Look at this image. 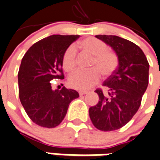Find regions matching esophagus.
Masks as SVG:
<instances>
[{
    "label": "esophagus",
    "mask_w": 160,
    "mask_h": 160,
    "mask_svg": "<svg viewBox=\"0 0 160 160\" xmlns=\"http://www.w3.org/2000/svg\"><path fill=\"white\" fill-rule=\"evenodd\" d=\"M87 91H80V92H79V94L80 95H84V94H86L87 93Z\"/></svg>",
    "instance_id": "34e87169"
}]
</instances>
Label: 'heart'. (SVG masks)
Segmentation results:
<instances>
[{
	"label": "heart",
	"instance_id": "1",
	"mask_svg": "<svg viewBox=\"0 0 160 160\" xmlns=\"http://www.w3.org/2000/svg\"><path fill=\"white\" fill-rule=\"evenodd\" d=\"M78 46L92 55L90 62L91 69L88 71L78 70L70 76V86L78 90H87L98 82L100 73L104 77H108L117 68V55L107 50V45L102 41L95 37H87L78 43ZM62 68L66 72H72L76 66V50L71 45L66 49L62 58Z\"/></svg>",
	"mask_w": 160,
	"mask_h": 160
}]
</instances>
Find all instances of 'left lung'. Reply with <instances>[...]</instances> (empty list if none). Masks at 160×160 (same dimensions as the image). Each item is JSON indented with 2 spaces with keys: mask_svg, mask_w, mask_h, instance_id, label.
Segmentation results:
<instances>
[{
  "mask_svg": "<svg viewBox=\"0 0 160 160\" xmlns=\"http://www.w3.org/2000/svg\"><path fill=\"white\" fill-rule=\"evenodd\" d=\"M115 50L119 66L103 82V92L97 88L98 104L89 108V117L95 128L109 132L122 128L132 119L142 102L149 83V62L139 46L117 36L98 35Z\"/></svg>",
  "mask_w": 160,
  "mask_h": 160,
  "instance_id": "8db88e82",
  "label": "left lung"
}]
</instances>
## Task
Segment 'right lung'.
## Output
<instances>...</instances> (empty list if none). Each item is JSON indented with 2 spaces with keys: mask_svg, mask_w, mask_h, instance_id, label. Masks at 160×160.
Instances as JSON below:
<instances>
[{
  "mask_svg": "<svg viewBox=\"0 0 160 160\" xmlns=\"http://www.w3.org/2000/svg\"><path fill=\"white\" fill-rule=\"evenodd\" d=\"M79 35H53L37 41L22 58L18 73V95L24 110L33 123L43 128L60 124L72 100L79 98L74 89L53 90L50 81L62 80V58Z\"/></svg>",
  "mask_w": 160,
  "mask_h": 160,
  "instance_id": "right-lung-1",
  "label": "right lung"
}]
</instances>
